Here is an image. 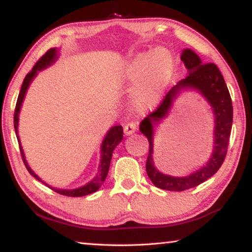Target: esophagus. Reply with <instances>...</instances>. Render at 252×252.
Returning <instances> with one entry per match:
<instances>
[{
	"instance_id": "1",
	"label": "esophagus",
	"mask_w": 252,
	"mask_h": 252,
	"mask_svg": "<svg viewBox=\"0 0 252 252\" xmlns=\"http://www.w3.org/2000/svg\"><path fill=\"white\" fill-rule=\"evenodd\" d=\"M138 125H139V123L135 122V121H131L129 123H126V125L125 126V133L126 135L132 134L133 132L136 131V129H138Z\"/></svg>"
}]
</instances>
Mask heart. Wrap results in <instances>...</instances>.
<instances>
[{
    "label": "heart",
    "instance_id": "heart-1",
    "mask_svg": "<svg viewBox=\"0 0 252 252\" xmlns=\"http://www.w3.org/2000/svg\"><path fill=\"white\" fill-rule=\"evenodd\" d=\"M174 73L176 61L172 52L159 46L136 54L123 70L122 80L126 83L135 84L132 92L134 103L142 109H151L167 91Z\"/></svg>",
    "mask_w": 252,
    "mask_h": 252
}]
</instances>
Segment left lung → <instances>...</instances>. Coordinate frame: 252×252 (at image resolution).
<instances>
[{"instance_id": "1", "label": "left lung", "mask_w": 252, "mask_h": 252, "mask_svg": "<svg viewBox=\"0 0 252 252\" xmlns=\"http://www.w3.org/2000/svg\"><path fill=\"white\" fill-rule=\"evenodd\" d=\"M181 60L188 69V75L174 85L159 106L144 119L140 131L149 141V155L146 163L148 177L153 185L163 190L183 191L199 186L211 178L222 165L227 155L232 127L233 109L224 79L215 63H202L192 50L186 49ZM183 88H194L206 97L215 114V144L211 160L206 166L187 177H172L160 173L153 164V125L166 116L173 101Z\"/></svg>"}]
</instances>
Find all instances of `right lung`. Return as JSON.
<instances>
[{"label": "right lung", "mask_w": 252, "mask_h": 252, "mask_svg": "<svg viewBox=\"0 0 252 252\" xmlns=\"http://www.w3.org/2000/svg\"><path fill=\"white\" fill-rule=\"evenodd\" d=\"M57 59H58V50L53 48V49H50L48 52H46L43 57H42L39 61L35 63V65H34L33 69L29 72L23 81V84H22V87H21V91L19 93V97H18V101H16V106H15V111H14V129H15L16 138H18V141H19L22 160L24 162L25 167H27V169H28V171L30 172V174H32L34 178L37 179V180L41 182H43V181H42L41 179L32 171V169L29 167L28 162H27V160H25L24 152H23L22 146H21V141H20L19 133H18L19 113H20L21 105H22V102L24 100L25 93H27L29 85L32 82V80L36 76L37 71L46 69V67L50 66L51 64H53ZM122 139H123V129L121 126H114L108 131V133L105 134L104 140H103V142H102V146H101V161H100V165H99V173H97L96 177L93 178L92 180L89 183H87L85 186L76 188V189L69 190V189H55V188H52L49 185H46L45 182H43V183L48 186L49 188H51L53 191H55V192H58L62 195H66V197H83V195L95 192V191L100 189L102 183L104 182L106 176H108L110 162H111V159H112V152L114 150V148H116L118 144L122 141Z\"/></svg>", "instance_id": "right-lung-1"}]
</instances>
